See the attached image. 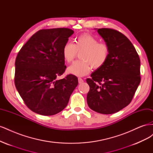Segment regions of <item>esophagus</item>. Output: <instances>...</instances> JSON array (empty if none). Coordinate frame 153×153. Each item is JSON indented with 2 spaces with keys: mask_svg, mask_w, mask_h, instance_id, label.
<instances>
[{
  "mask_svg": "<svg viewBox=\"0 0 153 153\" xmlns=\"http://www.w3.org/2000/svg\"><path fill=\"white\" fill-rule=\"evenodd\" d=\"M78 83H79V84H82V83L84 82V80H83L81 78H78Z\"/></svg>",
  "mask_w": 153,
  "mask_h": 153,
  "instance_id": "obj_1",
  "label": "esophagus"
}]
</instances>
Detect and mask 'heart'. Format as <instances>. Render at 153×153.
Listing matches in <instances>:
<instances>
[{"label": "heart", "mask_w": 153, "mask_h": 153, "mask_svg": "<svg viewBox=\"0 0 153 153\" xmlns=\"http://www.w3.org/2000/svg\"><path fill=\"white\" fill-rule=\"evenodd\" d=\"M80 53V61H77L69 66L67 71L77 76H83L89 74L92 66L98 69L102 67L107 61L109 48L105 43H99L94 36L84 34L76 38L75 43H66L63 46L62 54L64 61L71 62L75 59L77 52Z\"/></svg>", "instance_id": "obj_1"}]
</instances>
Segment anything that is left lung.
<instances>
[{
    "label": "left lung",
    "instance_id": "obj_1",
    "mask_svg": "<svg viewBox=\"0 0 153 153\" xmlns=\"http://www.w3.org/2000/svg\"><path fill=\"white\" fill-rule=\"evenodd\" d=\"M109 48L104 65L92 73L87 83L88 106L103 114H112L126 107L140 82V61L128 38L112 29H94Z\"/></svg>",
    "mask_w": 153,
    "mask_h": 153
}]
</instances>
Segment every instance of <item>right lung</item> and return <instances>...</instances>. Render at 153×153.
<instances>
[{
    "label": "right lung",
    "mask_w": 153,
    "mask_h": 153,
    "mask_svg": "<svg viewBox=\"0 0 153 153\" xmlns=\"http://www.w3.org/2000/svg\"><path fill=\"white\" fill-rule=\"evenodd\" d=\"M71 29L56 28L37 32L23 46L15 61V84L24 103L32 112L53 115L67 106L78 82L69 75L57 80L66 66L62 50Z\"/></svg>",
    "instance_id": "obj_1"
}]
</instances>
